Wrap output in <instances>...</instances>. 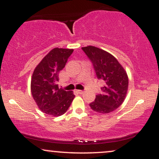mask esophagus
I'll return each instance as SVG.
<instances>
[{"label":"esophagus","instance_id":"34e87169","mask_svg":"<svg viewBox=\"0 0 159 159\" xmlns=\"http://www.w3.org/2000/svg\"><path fill=\"white\" fill-rule=\"evenodd\" d=\"M84 92V90H77V93H79V94H83Z\"/></svg>","mask_w":159,"mask_h":159}]
</instances>
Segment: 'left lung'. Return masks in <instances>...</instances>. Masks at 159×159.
<instances>
[{"label":"left lung","instance_id":"8db88e82","mask_svg":"<svg viewBox=\"0 0 159 159\" xmlns=\"http://www.w3.org/2000/svg\"><path fill=\"white\" fill-rule=\"evenodd\" d=\"M81 48L92 62L98 79L104 83L102 93L96 95L94 102L90 104L91 109L100 114L112 112L123 104L126 96V72L110 53L91 45Z\"/></svg>","mask_w":159,"mask_h":159}]
</instances>
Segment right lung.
Wrapping results in <instances>:
<instances>
[{"instance_id":"obj_1","label":"right lung","mask_w":159,"mask_h":159,"mask_svg":"<svg viewBox=\"0 0 159 159\" xmlns=\"http://www.w3.org/2000/svg\"><path fill=\"white\" fill-rule=\"evenodd\" d=\"M73 49H52L37 65L31 78V93L39 108L50 116L65 114L75 95L59 88V72L66 63Z\"/></svg>"}]
</instances>
